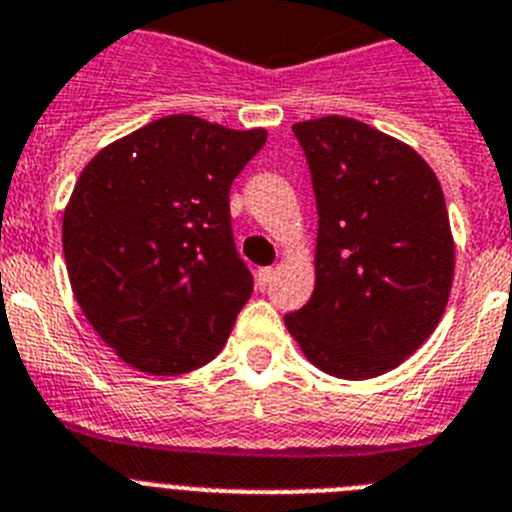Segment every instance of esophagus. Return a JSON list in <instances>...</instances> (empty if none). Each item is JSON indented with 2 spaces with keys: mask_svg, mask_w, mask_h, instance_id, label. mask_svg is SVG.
I'll return each instance as SVG.
<instances>
[{
  "mask_svg": "<svg viewBox=\"0 0 512 512\" xmlns=\"http://www.w3.org/2000/svg\"><path fill=\"white\" fill-rule=\"evenodd\" d=\"M275 278V268H260L257 270V286L268 288V283Z\"/></svg>",
  "mask_w": 512,
  "mask_h": 512,
  "instance_id": "34e87169",
  "label": "esophagus"
}]
</instances>
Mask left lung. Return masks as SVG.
Here are the masks:
<instances>
[{
    "mask_svg": "<svg viewBox=\"0 0 512 512\" xmlns=\"http://www.w3.org/2000/svg\"><path fill=\"white\" fill-rule=\"evenodd\" d=\"M317 198L309 304L286 327L319 371L373 379L433 335L453 283L441 182L404 141L353 118L293 126Z\"/></svg>",
    "mask_w": 512,
    "mask_h": 512,
    "instance_id": "obj_1",
    "label": "left lung"
}]
</instances>
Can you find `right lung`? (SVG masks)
<instances>
[{
    "instance_id": "add662e5",
    "label": "right lung",
    "mask_w": 512,
    "mask_h": 512,
    "mask_svg": "<svg viewBox=\"0 0 512 512\" xmlns=\"http://www.w3.org/2000/svg\"><path fill=\"white\" fill-rule=\"evenodd\" d=\"M268 139L167 115L97 151L64 211L71 291L123 363L177 376L224 348L252 273L231 237L229 190Z\"/></svg>"
}]
</instances>
